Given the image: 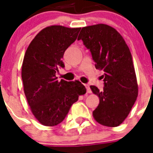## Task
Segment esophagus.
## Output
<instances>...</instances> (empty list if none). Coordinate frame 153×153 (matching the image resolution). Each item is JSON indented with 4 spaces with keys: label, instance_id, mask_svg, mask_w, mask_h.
I'll return each mask as SVG.
<instances>
[{
    "label": "esophagus",
    "instance_id": "obj_1",
    "mask_svg": "<svg viewBox=\"0 0 153 153\" xmlns=\"http://www.w3.org/2000/svg\"><path fill=\"white\" fill-rule=\"evenodd\" d=\"M84 86H85V87L86 88V92H87L88 94H91V88H90V85H89V84H85Z\"/></svg>",
    "mask_w": 153,
    "mask_h": 153
}]
</instances>
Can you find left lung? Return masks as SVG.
<instances>
[{"mask_svg":"<svg viewBox=\"0 0 153 153\" xmlns=\"http://www.w3.org/2000/svg\"><path fill=\"white\" fill-rule=\"evenodd\" d=\"M78 39L90 50L96 68L104 71L103 91L91 86L100 100L93 111L94 117L102 126H118L127 117L138 95L129 48L116 29L103 24L82 27Z\"/></svg>","mask_w":153,"mask_h":153,"instance_id":"8db88e82","label":"left lung"}]
</instances>
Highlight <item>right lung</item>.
<instances>
[{"instance_id": "right-lung-1", "label": "right lung", "mask_w": 153, "mask_h": 153, "mask_svg": "<svg viewBox=\"0 0 153 153\" xmlns=\"http://www.w3.org/2000/svg\"><path fill=\"white\" fill-rule=\"evenodd\" d=\"M80 27L53 25L41 30L32 39L23 60V85L27 103L35 117L44 126L61 123L71 107L86 94L79 81L59 82V68L65 67L62 58L77 39Z\"/></svg>"}]
</instances>
